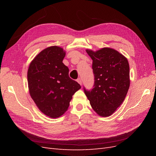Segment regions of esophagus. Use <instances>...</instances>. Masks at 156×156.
<instances>
[{"mask_svg": "<svg viewBox=\"0 0 156 156\" xmlns=\"http://www.w3.org/2000/svg\"><path fill=\"white\" fill-rule=\"evenodd\" d=\"M77 81L80 84H81V85H82V83H83V81H82V79H81V78H79V79H77Z\"/></svg>", "mask_w": 156, "mask_h": 156, "instance_id": "esophagus-1", "label": "esophagus"}]
</instances>
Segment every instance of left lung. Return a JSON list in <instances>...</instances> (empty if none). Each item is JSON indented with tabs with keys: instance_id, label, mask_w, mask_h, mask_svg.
Returning <instances> with one entry per match:
<instances>
[{
	"instance_id": "8db88e82",
	"label": "left lung",
	"mask_w": 156,
	"mask_h": 156,
	"mask_svg": "<svg viewBox=\"0 0 156 156\" xmlns=\"http://www.w3.org/2000/svg\"><path fill=\"white\" fill-rule=\"evenodd\" d=\"M92 59L94 88L84 91L94 111L103 117L109 116L124 101L130 84L127 59L119 51L104 48L86 50Z\"/></svg>"
}]
</instances>
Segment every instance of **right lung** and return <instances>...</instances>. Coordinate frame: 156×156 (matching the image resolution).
I'll list each match as a JSON object with an SVG mask.
<instances>
[{
  "mask_svg": "<svg viewBox=\"0 0 156 156\" xmlns=\"http://www.w3.org/2000/svg\"><path fill=\"white\" fill-rule=\"evenodd\" d=\"M65 55L60 47H49L35 56L28 69L32 99L41 112L53 119L67 111L72 96L81 88L69 77V69L62 62Z\"/></svg>",
  "mask_w": 156,
  "mask_h": 156,
  "instance_id": "right-lung-1",
  "label": "right lung"
}]
</instances>
